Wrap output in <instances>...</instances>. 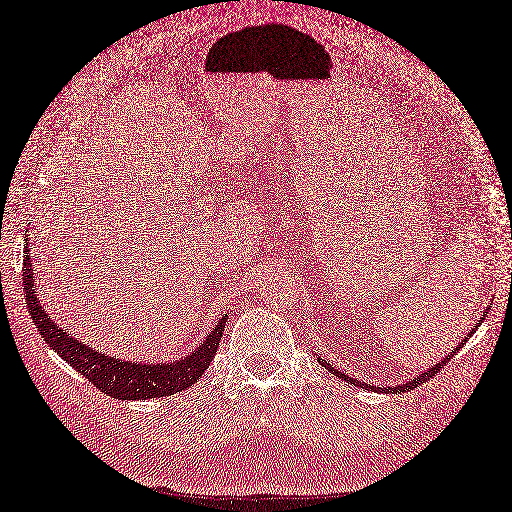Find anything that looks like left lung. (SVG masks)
Returning <instances> with one entry per match:
<instances>
[{
  "mask_svg": "<svg viewBox=\"0 0 512 512\" xmlns=\"http://www.w3.org/2000/svg\"><path fill=\"white\" fill-rule=\"evenodd\" d=\"M487 310H489V308H487ZM485 314H487V312H483V318H485ZM483 318L479 320V323H477V327H479V325L483 323ZM477 327H475V329H472V331H470V333H468V335H466V337L462 339V344H460V346H458L456 350H460V348H462V346H464V344L468 342V337H470L472 333H475V331H477ZM456 350H451V354H447V356L443 358V361H439V363H437V365H434V367H430V369L422 371L420 375H415L411 382H403V384H396V386H386V388H377V390H384V392H409V390H413V388H418L420 384L428 382V380H430V377H432L434 373H439V371H441V369L445 367V363L449 361V358H451L453 354H456ZM318 363H320V365H323V367H327V369H329V371H331L333 375H337V377H339V380H344V382H348V384H354V386H358V388H365V390H375V388H373L371 384H365V382H361V380H352V377H348L346 373H342V371H337V369H335L333 365H329L327 361H323V358H318Z\"/></svg>",
  "mask_w": 512,
  "mask_h": 512,
  "instance_id": "left-lung-1",
  "label": "left lung"
}]
</instances>
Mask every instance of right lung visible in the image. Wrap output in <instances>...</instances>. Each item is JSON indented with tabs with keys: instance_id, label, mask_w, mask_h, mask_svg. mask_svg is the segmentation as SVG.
I'll use <instances>...</instances> for the list:
<instances>
[{
	"instance_id": "1",
	"label": "right lung",
	"mask_w": 512,
	"mask_h": 512,
	"mask_svg": "<svg viewBox=\"0 0 512 512\" xmlns=\"http://www.w3.org/2000/svg\"><path fill=\"white\" fill-rule=\"evenodd\" d=\"M33 272L35 270L31 266V253L27 244L23 259V285L27 306L37 331H40L44 342L59 354L69 367L82 373L90 384L97 386L101 392L113 396V399L145 401L187 390L200 380V375L208 369V365H211L215 358L227 316H221L219 323L202 339V344H198L187 356L179 358V361L147 365L137 361H122V358H113L94 350L88 344L80 342L78 337H73L67 329L56 325L44 312L35 293Z\"/></svg>"
}]
</instances>
